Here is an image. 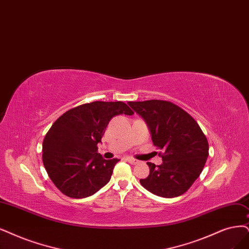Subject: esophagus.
I'll use <instances>...</instances> for the list:
<instances>
[{
    "mask_svg": "<svg viewBox=\"0 0 249 249\" xmlns=\"http://www.w3.org/2000/svg\"><path fill=\"white\" fill-rule=\"evenodd\" d=\"M126 160H127L128 162H129V163H131V164H137V163H139V161L133 159V158H131V157H126Z\"/></svg>",
    "mask_w": 249,
    "mask_h": 249,
    "instance_id": "esophagus-1",
    "label": "esophagus"
}]
</instances>
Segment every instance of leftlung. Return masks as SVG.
I'll return each mask as SVG.
<instances>
[{"instance_id": "obj_1", "label": "left lung", "mask_w": 249, "mask_h": 249, "mask_svg": "<svg viewBox=\"0 0 249 249\" xmlns=\"http://www.w3.org/2000/svg\"><path fill=\"white\" fill-rule=\"evenodd\" d=\"M148 125L154 145L163 150L161 165L148 162L150 174L142 186L164 198L186 193L199 178L208 157V142L198 123L182 108L166 100L129 101Z\"/></svg>"}]
</instances>
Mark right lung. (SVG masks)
I'll use <instances>...</instances> for the list:
<instances>
[{"label": "right lung", "mask_w": 249, "mask_h": 249, "mask_svg": "<svg viewBox=\"0 0 249 249\" xmlns=\"http://www.w3.org/2000/svg\"><path fill=\"white\" fill-rule=\"evenodd\" d=\"M133 112L122 101H93L73 107L53 123L43 141V163L62 194L86 198L109 181L119 159L106 160L97 153L113 117Z\"/></svg>", "instance_id": "obj_1"}]
</instances>
